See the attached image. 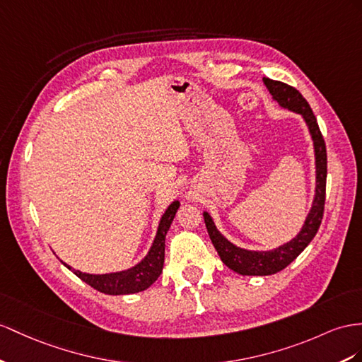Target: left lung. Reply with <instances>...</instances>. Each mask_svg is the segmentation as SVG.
<instances>
[{
  "label": "left lung",
  "instance_id": "left-lung-1",
  "mask_svg": "<svg viewBox=\"0 0 362 362\" xmlns=\"http://www.w3.org/2000/svg\"><path fill=\"white\" fill-rule=\"evenodd\" d=\"M263 82L272 95V99L278 102V105L303 116L312 136L315 151V170H317V187H315V197L309 214L305 217V221L298 235L292 238L291 242L278 246L272 249V251H249V249L238 247L234 243H230L226 237L220 234V230L214 225V220L211 218L208 212H203V218H205L209 238L212 245H214L216 251L218 252L221 262H223L229 269H233L240 275L262 276L283 271L286 266H289L295 258L308 247V245L312 242V238L317 235L324 214L327 179L326 144H324L317 117H315L308 100L301 96V93L298 90L284 84V82L274 81L269 78H263Z\"/></svg>",
  "mask_w": 362,
  "mask_h": 362
}]
</instances>
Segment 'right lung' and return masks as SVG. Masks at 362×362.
I'll return each instance as SVG.
<instances>
[{
	"label": "right lung",
	"instance_id": "1",
	"mask_svg": "<svg viewBox=\"0 0 362 362\" xmlns=\"http://www.w3.org/2000/svg\"><path fill=\"white\" fill-rule=\"evenodd\" d=\"M179 206V200H174L168 206V209L165 211V214L160 218L159 228H157V234L150 251H148L142 262H139L136 266L129 267V269L95 275L71 269L66 263H64V266L75 272V275L79 276L82 281H86L91 287H95L96 291L107 295H128L148 289V287H150L162 274L165 262V237L166 233H168Z\"/></svg>",
	"mask_w": 362,
	"mask_h": 362
}]
</instances>
